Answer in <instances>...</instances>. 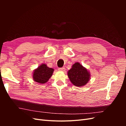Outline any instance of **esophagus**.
Listing matches in <instances>:
<instances>
[{
  "mask_svg": "<svg viewBox=\"0 0 126 126\" xmlns=\"http://www.w3.org/2000/svg\"><path fill=\"white\" fill-rule=\"evenodd\" d=\"M58 70L59 71H64V70H65V68H64V67L59 68H58Z\"/></svg>",
  "mask_w": 126,
  "mask_h": 126,
  "instance_id": "esophagus-1",
  "label": "esophagus"
}]
</instances>
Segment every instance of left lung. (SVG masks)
Returning <instances> with one entry per match:
<instances>
[{
    "label": "left lung",
    "mask_w": 126,
    "mask_h": 126,
    "mask_svg": "<svg viewBox=\"0 0 126 126\" xmlns=\"http://www.w3.org/2000/svg\"><path fill=\"white\" fill-rule=\"evenodd\" d=\"M68 76L71 82L77 87H82L89 81L90 74L86 68L77 62L68 71Z\"/></svg>",
    "instance_id": "left-lung-1"
}]
</instances>
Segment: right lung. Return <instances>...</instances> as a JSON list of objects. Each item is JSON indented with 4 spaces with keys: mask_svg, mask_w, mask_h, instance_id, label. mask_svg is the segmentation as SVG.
I'll return each instance as SVG.
<instances>
[{
    "mask_svg": "<svg viewBox=\"0 0 126 126\" xmlns=\"http://www.w3.org/2000/svg\"><path fill=\"white\" fill-rule=\"evenodd\" d=\"M54 70V69L49 68L46 64H41L33 71V80L39 83H45L51 77Z\"/></svg>",
    "mask_w": 126,
    "mask_h": 126,
    "instance_id": "add662e5",
    "label": "right lung"
}]
</instances>
